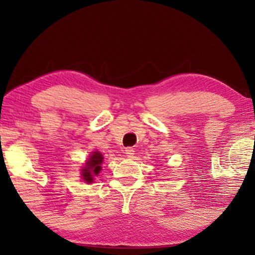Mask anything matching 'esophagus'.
<instances>
[{
	"mask_svg": "<svg viewBox=\"0 0 255 255\" xmlns=\"http://www.w3.org/2000/svg\"><path fill=\"white\" fill-rule=\"evenodd\" d=\"M125 154H126V156H128V157H132L133 154H135V150H133V148H131V147H127L126 149H125Z\"/></svg>",
	"mask_w": 255,
	"mask_h": 255,
	"instance_id": "esophagus-1",
	"label": "esophagus"
}]
</instances>
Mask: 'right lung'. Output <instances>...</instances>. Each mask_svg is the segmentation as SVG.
Returning a JSON list of instances; mask_svg holds the SVG:
<instances>
[{"label": "right lung", "mask_w": 255, "mask_h": 255, "mask_svg": "<svg viewBox=\"0 0 255 255\" xmlns=\"http://www.w3.org/2000/svg\"><path fill=\"white\" fill-rule=\"evenodd\" d=\"M103 161V156L101 153L94 152L91 156H90L89 161H86L84 169L82 170V176H83L84 181L91 183L93 182V176L98 175L101 171V164Z\"/></svg>", "instance_id": "1"}]
</instances>
